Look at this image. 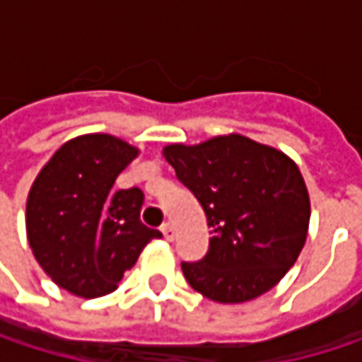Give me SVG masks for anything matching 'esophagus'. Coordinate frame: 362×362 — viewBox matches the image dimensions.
Masks as SVG:
<instances>
[{"label":"esophagus","instance_id":"34e87169","mask_svg":"<svg viewBox=\"0 0 362 362\" xmlns=\"http://www.w3.org/2000/svg\"><path fill=\"white\" fill-rule=\"evenodd\" d=\"M161 233H163L165 241H174V239H176V228H174V226H172L170 222L161 226Z\"/></svg>","mask_w":362,"mask_h":362}]
</instances>
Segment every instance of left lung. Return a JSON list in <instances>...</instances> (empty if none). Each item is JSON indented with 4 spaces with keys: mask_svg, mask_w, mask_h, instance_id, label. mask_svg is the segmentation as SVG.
Segmentation results:
<instances>
[{
    "mask_svg": "<svg viewBox=\"0 0 362 362\" xmlns=\"http://www.w3.org/2000/svg\"><path fill=\"white\" fill-rule=\"evenodd\" d=\"M178 180L201 203L209 250L182 262L201 296L239 304L272 289L304 247L310 199L298 165L245 136H218L197 146L163 148Z\"/></svg>",
    "mask_w": 362,
    "mask_h": 362,
    "instance_id": "1",
    "label": "left lung"
}]
</instances>
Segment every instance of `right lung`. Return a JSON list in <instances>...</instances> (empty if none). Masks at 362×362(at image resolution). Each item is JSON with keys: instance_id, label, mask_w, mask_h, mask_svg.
I'll list each match as a JSON object with an SVG mask.
<instances>
[{"instance_id": "obj_1", "label": "right lung", "mask_w": 362, "mask_h": 362, "mask_svg": "<svg viewBox=\"0 0 362 362\" xmlns=\"http://www.w3.org/2000/svg\"><path fill=\"white\" fill-rule=\"evenodd\" d=\"M136 155L109 134L79 136L54 153L29 192L33 255L56 285L79 298L115 291L146 243L161 237L140 220V188L112 190Z\"/></svg>"}]
</instances>
